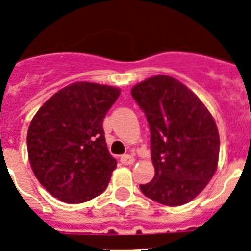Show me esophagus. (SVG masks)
I'll return each instance as SVG.
<instances>
[{
    "mask_svg": "<svg viewBox=\"0 0 251 251\" xmlns=\"http://www.w3.org/2000/svg\"><path fill=\"white\" fill-rule=\"evenodd\" d=\"M120 161L123 162L124 165H132L135 162V159L134 156H131V155H123Z\"/></svg>",
    "mask_w": 251,
    "mask_h": 251,
    "instance_id": "34e87169",
    "label": "esophagus"
}]
</instances>
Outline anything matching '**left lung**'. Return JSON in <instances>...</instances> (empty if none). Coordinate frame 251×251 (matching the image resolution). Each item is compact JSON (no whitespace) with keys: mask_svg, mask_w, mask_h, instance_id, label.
Returning a JSON list of instances; mask_svg holds the SVG:
<instances>
[{"mask_svg":"<svg viewBox=\"0 0 251 251\" xmlns=\"http://www.w3.org/2000/svg\"><path fill=\"white\" fill-rule=\"evenodd\" d=\"M131 95L150 126L155 176L140 185L153 201L179 206L205 189L216 171L220 140L216 124L184 83L157 75L137 83Z\"/></svg>","mask_w":251,"mask_h":251,"instance_id":"left-lung-1","label":"left lung"}]
</instances>
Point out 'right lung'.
Returning a JSON list of instances; mask_svg holds the SVG:
<instances>
[{
  "mask_svg": "<svg viewBox=\"0 0 251 251\" xmlns=\"http://www.w3.org/2000/svg\"><path fill=\"white\" fill-rule=\"evenodd\" d=\"M120 90L75 82L50 98L32 119L27 151L37 180L69 204L89 201L105 191L116 169L102 121Z\"/></svg>",
  "mask_w": 251,
  "mask_h": 251,
  "instance_id": "obj_1",
  "label": "right lung"
}]
</instances>
